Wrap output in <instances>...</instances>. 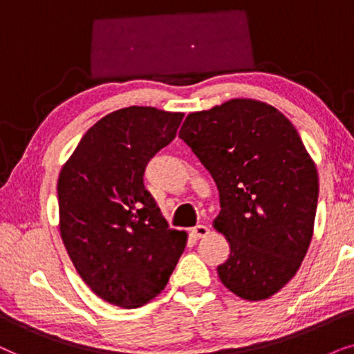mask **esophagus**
Returning a JSON list of instances; mask_svg holds the SVG:
<instances>
[{"label": "esophagus", "instance_id": "esophagus-1", "mask_svg": "<svg viewBox=\"0 0 354 354\" xmlns=\"http://www.w3.org/2000/svg\"><path fill=\"white\" fill-rule=\"evenodd\" d=\"M209 233H210V228L207 225H197V226H194V228H191L192 238H196V239L205 238Z\"/></svg>", "mask_w": 354, "mask_h": 354}]
</instances>
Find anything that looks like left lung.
<instances>
[{
	"mask_svg": "<svg viewBox=\"0 0 354 354\" xmlns=\"http://www.w3.org/2000/svg\"><path fill=\"white\" fill-rule=\"evenodd\" d=\"M180 138L220 192L214 228L230 243L221 283L243 299L270 298L298 272L314 232L319 176L298 131L272 105L234 98L189 113Z\"/></svg>",
	"mask_w": 354,
	"mask_h": 354,
	"instance_id": "1",
	"label": "left lung"
}]
</instances>
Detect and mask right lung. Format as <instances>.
<instances>
[{
    "mask_svg": "<svg viewBox=\"0 0 354 354\" xmlns=\"http://www.w3.org/2000/svg\"><path fill=\"white\" fill-rule=\"evenodd\" d=\"M183 113L128 106L84 134L58 178L59 233L75 270L106 303L133 309L168 283L187 233L171 230L144 186L150 158Z\"/></svg>",
    "mask_w": 354,
    "mask_h": 354,
    "instance_id": "right-lung-1",
    "label": "right lung"
}]
</instances>
